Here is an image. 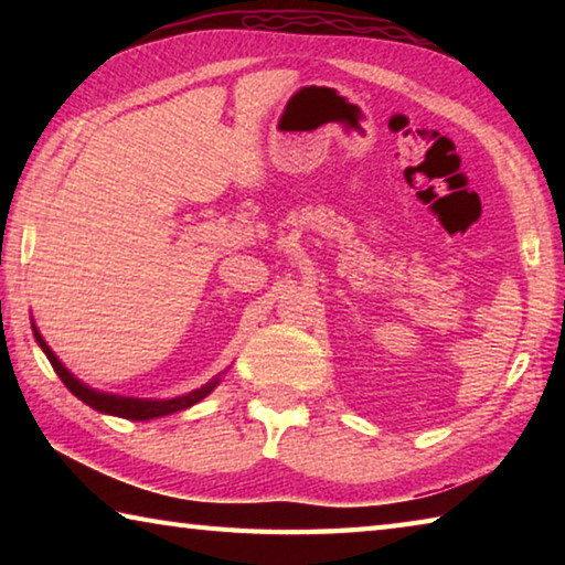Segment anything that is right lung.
Segmentation results:
<instances>
[{
    "instance_id": "obj_1",
    "label": "right lung",
    "mask_w": 565,
    "mask_h": 565,
    "mask_svg": "<svg viewBox=\"0 0 565 565\" xmlns=\"http://www.w3.org/2000/svg\"><path fill=\"white\" fill-rule=\"evenodd\" d=\"M34 329V337L40 341L42 351L46 353V359H50L52 369L56 371V376L64 381V386L72 391V394L84 401V404L102 411V414H111V416H121V418H131V420H147V418H157V416H167V414H174V411L181 408H189L194 406L196 401H202L204 396H209L214 391V386L218 381H212V384H206L202 388L191 391L186 396H179V398H169V401H145V398H127V396H111V394H102V391H94L89 386H84L82 381H76L70 371L62 366V361L54 356V351L46 347L44 339L40 337V331Z\"/></svg>"
}]
</instances>
